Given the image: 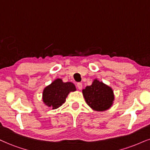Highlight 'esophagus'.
Returning a JSON list of instances; mask_svg holds the SVG:
<instances>
[{
  "instance_id": "1",
  "label": "esophagus",
  "mask_w": 150,
  "mask_h": 150,
  "mask_svg": "<svg viewBox=\"0 0 150 150\" xmlns=\"http://www.w3.org/2000/svg\"><path fill=\"white\" fill-rule=\"evenodd\" d=\"M76 86L79 90H81V89H82V88H83V85H82V83H77V85H76Z\"/></svg>"
}]
</instances>
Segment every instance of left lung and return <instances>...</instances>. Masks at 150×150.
I'll use <instances>...</instances> for the list:
<instances>
[{"instance_id": "1", "label": "left lung", "mask_w": 150, "mask_h": 150, "mask_svg": "<svg viewBox=\"0 0 150 150\" xmlns=\"http://www.w3.org/2000/svg\"><path fill=\"white\" fill-rule=\"evenodd\" d=\"M82 92L86 103L94 110H106L113 103L112 88L97 79H95L91 86H87Z\"/></svg>"}]
</instances>
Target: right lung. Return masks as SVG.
<instances>
[{
    "label": "right lung",
    "mask_w": 150,
    "mask_h": 150,
    "mask_svg": "<svg viewBox=\"0 0 150 150\" xmlns=\"http://www.w3.org/2000/svg\"><path fill=\"white\" fill-rule=\"evenodd\" d=\"M74 84L71 82L64 83L57 79L44 89L42 99L44 104L52 109H56L65 102L69 92L76 91Z\"/></svg>",
    "instance_id": "right-lung-1"
}]
</instances>
